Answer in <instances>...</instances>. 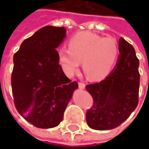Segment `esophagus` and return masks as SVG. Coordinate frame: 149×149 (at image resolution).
I'll list each match as a JSON object with an SVG mask.
<instances>
[{"mask_svg":"<svg viewBox=\"0 0 149 149\" xmlns=\"http://www.w3.org/2000/svg\"><path fill=\"white\" fill-rule=\"evenodd\" d=\"M78 85H79V88H81V89H84L85 88V84L84 83H82V82H79L78 83Z\"/></svg>","mask_w":149,"mask_h":149,"instance_id":"34e87169","label":"esophagus"}]
</instances>
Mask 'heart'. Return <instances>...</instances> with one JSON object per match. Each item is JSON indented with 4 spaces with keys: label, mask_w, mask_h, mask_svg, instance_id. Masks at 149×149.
<instances>
[{
    "label": "heart",
    "mask_w": 149,
    "mask_h": 149,
    "mask_svg": "<svg viewBox=\"0 0 149 149\" xmlns=\"http://www.w3.org/2000/svg\"><path fill=\"white\" fill-rule=\"evenodd\" d=\"M119 54L118 44L113 37L81 32L71 37L68 49H61L58 58L68 76L78 71L81 62L88 77L98 81L105 77L115 65Z\"/></svg>",
    "instance_id": "heart-1"
}]
</instances>
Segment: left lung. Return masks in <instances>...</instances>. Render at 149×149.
I'll return each mask as SVG.
<instances>
[{"mask_svg":"<svg viewBox=\"0 0 149 149\" xmlns=\"http://www.w3.org/2000/svg\"><path fill=\"white\" fill-rule=\"evenodd\" d=\"M118 60L104 80L86 85L93 99L86 112L88 125L96 130H109L126 120L137 106L140 73L134 48L123 37L119 40Z\"/></svg>","mask_w":149,"mask_h":149,"instance_id":"1","label":"left lung"}]
</instances>
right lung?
Here are the masks:
<instances>
[{
	"instance_id": "1",
	"label": "right lung",
	"mask_w": 149,
	"mask_h": 149,
	"mask_svg": "<svg viewBox=\"0 0 149 149\" xmlns=\"http://www.w3.org/2000/svg\"><path fill=\"white\" fill-rule=\"evenodd\" d=\"M65 37V27L45 26L24 40L13 56L11 84L15 106L37 128L57 126L78 88L59 64L56 49Z\"/></svg>"
}]
</instances>
